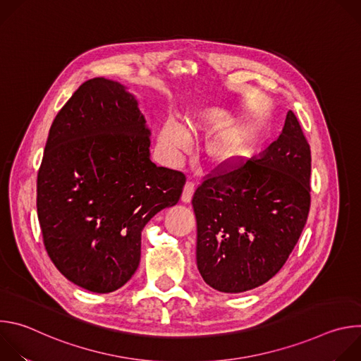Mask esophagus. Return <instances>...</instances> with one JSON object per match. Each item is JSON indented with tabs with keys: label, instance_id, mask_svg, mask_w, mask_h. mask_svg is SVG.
<instances>
[{
	"label": "esophagus",
	"instance_id": "34e87169",
	"mask_svg": "<svg viewBox=\"0 0 361 361\" xmlns=\"http://www.w3.org/2000/svg\"><path fill=\"white\" fill-rule=\"evenodd\" d=\"M194 190H195V184H194L191 180H188V181L185 183V187H184V191H183L181 200H183L184 202H190V201H191V198H192Z\"/></svg>",
	"mask_w": 361,
	"mask_h": 361
}]
</instances>
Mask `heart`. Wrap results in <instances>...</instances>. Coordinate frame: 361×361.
Instances as JSON below:
<instances>
[{
    "label": "heart",
    "mask_w": 361,
    "mask_h": 361,
    "mask_svg": "<svg viewBox=\"0 0 361 361\" xmlns=\"http://www.w3.org/2000/svg\"><path fill=\"white\" fill-rule=\"evenodd\" d=\"M160 144L170 156L176 157L188 148V138L177 123L169 121L160 133ZM245 145L247 140L244 135L230 133L214 140L209 145V154L217 164H230L243 156Z\"/></svg>",
    "instance_id": "1"
}]
</instances>
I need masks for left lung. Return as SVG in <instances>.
I'll use <instances>...</instances> for the list:
<instances>
[{"instance_id":"obj_1","label":"left lung","mask_w":361,"mask_h":361,"mask_svg":"<svg viewBox=\"0 0 361 361\" xmlns=\"http://www.w3.org/2000/svg\"><path fill=\"white\" fill-rule=\"evenodd\" d=\"M312 151L293 111L259 159L220 164L197 187V267L223 293H243L274 277L310 212Z\"/></svg>"}]
</instances>
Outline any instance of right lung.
Segmentation results:
<instances>
[{
    "label": "right lung",
    "mask_w": 361,
    "mask_h": 361,
    "mask_svg": "<svg viewBox=\"0 0 361 361\" xmlns=\"http://www.w3.org/2000/svg\"><path fill=\"white\" fill-rule=\"evenodd\" d=\"M137 99L102 77L82 82L49 128L37 176L44 247L74 284L111 293L135 273L144 226L183 194L185 174L149 160Z\"/></svg>",
    "instance_id": "1"
}]
</instances>
